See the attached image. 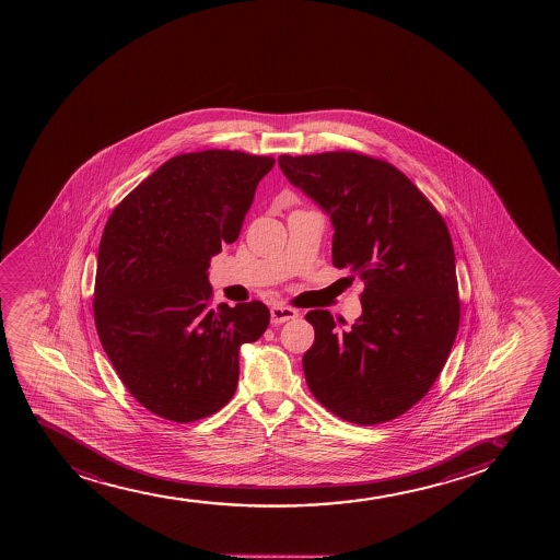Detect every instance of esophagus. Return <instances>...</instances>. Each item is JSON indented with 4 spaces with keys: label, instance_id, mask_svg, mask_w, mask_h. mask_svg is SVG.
<instances>
[{
    "label": "esophagus",
    "instance_id": "34e87169",
    "mask_svg": "<svg viewBox=\"0 0 560 560\" xmlns=\"http://www.w3.org/2000/svg\"><path fill=\"white\" fill-rule=\"evenodd\" d=\"M295 317H299V312L290 308V306L275 304V306L270 308V322H272V325H282V323L291 322V319H295Z\"/></svg>",
    "mask_w": 560,
    "mask_h": 560
}]
</instances>
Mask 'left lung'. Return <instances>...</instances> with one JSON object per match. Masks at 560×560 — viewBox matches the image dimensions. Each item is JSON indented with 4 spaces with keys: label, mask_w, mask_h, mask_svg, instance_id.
I'll use <instances>...</instances> for the list:
<instances>
[{
    "label": "left lung",
    "mask_w": 560,
    "mask_h": 560,
    "mask_svg": "<svg viewBox=\"0 0 560 560\" xmlns=\"http://www.w3.org/2000/svg\"><path fill=\"white\" fill-rule=\"evenodd\" d=\"M291 185L327 212L332 264L364 282L362 315L340 328L328 310L303 370L315 399L336 417L381 424L424 398L459 327L456 256L443 217L388 162L351 151L278 156Z\"/></svg>",
    "instance_id": "obj_1"
}]
</instances>
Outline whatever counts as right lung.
Wrapping results in <instances>:
<instances>
[{"label": "right lung", "mask_w": 560, "mask_h": 560, "mask_svg": "<svg viewBox=\"0 0 560 560\" xmlns=\"http://www.w3.org/2000/svg\"><path fill=\"white\" fill-rule=\"evenodd\" d=\"M272 156L177 154L114 209L98 246L93 314L119 380L145 409L180 424L233 398L238 349L259 340V301L209 308L207 269L232 245Z\"/></svg>", "instance_id": "1"}]
</instances>
